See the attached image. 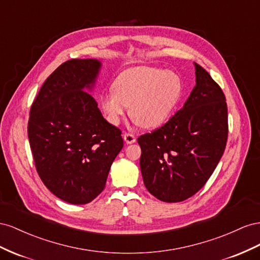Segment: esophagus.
Listing matches in <instances>:
<instances>
[{"label":"esophagus","mask_w":260,"mask_h":260,"mask_svg":"<svg viewBox=\"0 0 260 260\" xmlns=\"http://www.w3.org/2000/svg\"><path fill=\"white\" fill-rule=\"evenodd\" d=\"M123 138L126 144H134L136 142V137L133 134H127V133H125L123 135Z\"/></svg>","instance_id":"esophagus-1"}]
</instances>
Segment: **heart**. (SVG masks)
<instances>
[{
  "mask_svg": "<svg viewBox=\"0 0 260 260\" xmlns=\"http://www.w3.org/2000/svg\"><path fill=\"white\" fill-rule=\"evenodd\" d=\"M112 90L101 95L100 106L108 121L120 124L127 107L136 125L153 128L165 123L182 94L176 74L150 66H137L122 72Z\"/></svg>",
  "mask_w": 260,
  "mask_h": 260,
  "instance_id": "obj_1",
  "label": "heart"
}]
</instances>
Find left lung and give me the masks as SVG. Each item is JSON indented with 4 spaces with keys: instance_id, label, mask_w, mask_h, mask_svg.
I'll return each instance as SVG.
<instances>
[{
    "instance_id": "1",
    "label": "left lung",
    "mask_w": 260,
    "mask_h": 260,
    "mask_svg": "<svg viewBox=\"0 0 260 260\" xmlns=\"http://www.w3.org/2000/svg\"><path fill=\"white\" fill-rule=\"evenodd\" d=\"M196 86L174 116L137 142L140 171L148 191L165 203H179L202 188L224 152L228 108L209 73L194 63Z\"/></svg>"
}]
</instances>
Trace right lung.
Wrapping results in <instances>:
<instances>
[{
    "label": "right lung",
    "mask_w": 260,
    "mask_h": 260,
    "mask_svg": "<svg viewBox=\"0 0 260 260\" xmlns=\"http://www.w3.org/2000/svg\"><path fill=\"white\" fill-rule=\"evenodd\" d=\"M95 58L63 63L44 81L28 122L37 172L57 198L92 202L106 186L123 148L121 131L102 116L92 91L101 70Z\"/></svg>",
    "instance_id": "obj_1"
}]
</instances>
